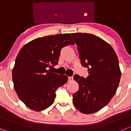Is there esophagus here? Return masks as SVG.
I'll use <instances>...</instances> for the list:
<instances>
[{
	"mask_svg": "<svg viewBox=\"0 0 131 131\" xmlns=\"http://www.w3.org/2000/svg\"><path fill=\"white\" fill-rule=\"evenodd\" d=\"M73 80V77H68V80H69L70 82L72 81Z\"/></svg>",
	"mask_w": 131,
	"mask_h": 131,
	"instance_id": "obj_1",
	"label": "esophagus"
}]
</instances>
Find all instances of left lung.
<instances>
[{
    "mask_svg": "<svg viewBox=\"0 0 131 131\" xmlns=\"http://www.w3.org/2000/svg\"><path fill=\"white\" fill-rule=\"evenodd\" d=\"M77 45L81 64L89 76L74 77L79 89L73 94L75 107L83 114H92L108 104L121 80L119 60L112 46L99 37L87 33L71 34Z\"/></svg>",
    "mask_w": 131,
    "mask_h": 131,
    "instance_id": "1",
    "label": "left lung"
}]
</instances>
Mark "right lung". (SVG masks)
Returning <instances> with one entry per match:
<instances>
[{
	"label": "right lung",
	"mask_w": 131,
	"mask_h": 131,
	"mask_svg": "<svg viewBox=\"0 0 131 131\" xmlns=\"http://www.w3.org/2000/svg\"><path fill=\"white\" fill-rule=\"evenodd\" d=\"M70 45H75L70 34H56L36 38L19 52L12 81L19 98L29 108L41 111L54 102L56 90L68 78L51 68L58 64L62 48Z\"/></svg>",
	"instance_id": "obj_1"
}]
</instances>
